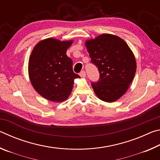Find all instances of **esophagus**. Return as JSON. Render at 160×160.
<instances>
[{"label": "esophagus", "mask_w": 160, "mask_h": 160, "mask_svg": "<svg viewBox=\"0 0 160 160\" xmlns=\"http://www.w3.org/2000/svg\"><path fill=\"white\" fill-rule=\"evenodd\" d=\"M80 77L85 78L86 76V72H85V70H82V71H81L80 72Z\"/></svg>", "instance_id": "esophagus-1"}]
</instances>
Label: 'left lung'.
I'll list each match as a JSON object with an SVG mask.
<instances>
[{
	"label": "left lung",
	"instance_id": "8db88e82",
	"mask_svg": "<svg viewBox=\"0 0 160 160\" xmlns=\"http://www.w3.org/2000/svg\"><path fill=\"white\" fill-rule=\"evenodd\" d=\"M91 63L98 69L99 79L91 85L96 95L113 102L123 95L136 71L133 53L122 39L104 34L87 41Z\"/></svg>",
	"mask_w": 160,
	"mask_h": 160
}]
</instances>
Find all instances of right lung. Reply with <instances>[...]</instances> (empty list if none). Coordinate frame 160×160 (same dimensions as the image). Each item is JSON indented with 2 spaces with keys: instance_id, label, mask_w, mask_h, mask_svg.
<instances>
[{
  "instance_id": "right-lung-1",
  "label": "right lung",
  "mask_w": 160,
  "mask_h": 160,
  "mask_svg": "<svg viewBox=\"0 0 160 160\" xmlns=\"http://www.w3.org/2000/svg\"><path fill=\"white\" fill-rule=\"evenodd\" d=\"M72 42L49 38L38 43L30 56L28 68L32 86L51 101L66 99L74 80L80 78L72 70V59L66 55Z\"/></svg>"
}]
</instances>
